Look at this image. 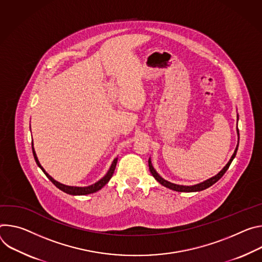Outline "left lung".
Returning a JSON list of instances; mask_svg holds the SVG:
<instances>
[{"label": "left lung", "instance_id": "8db88e82", "mask_svg": "<svg viewBox=\"0 0 262 262\" xmlns=\"http://www.w3.org/2000/svg\"><path fill=\"white\" fill-rule=\"evenodd\" d=\"M237 121H238V115H237ZM237 134H238V137H239V131H238V128H237ZM238 139H239V138H238ZM237 149H238V143H237V147H236V149H235V151H234L233 155H232V157L230 158L229 162L226 164V166H224V168H223V169L217 173V175H215L214 177H211V178H209V179L205 180L204 182H201V183H199V184L191 185V186H185V185L173 184V183H171V182H168V181L164 180L162 177H160V176L158 175V172L154 169V167H153V165H152V162H151V158H149V168H150V171H151V173L153 175V177H154V178H155V179H156V180H157L161 185H163V186H165V187H167V188H169V189L176 190V191H181V192L201 191V190H204V189H206V188L210 187L211 185H213L216 181H219V180L223 177L224 173H225V172L227 171V169L229 168V166H230V164H231L232 160L234 159V157H235V155H236V152H237Z\"/></svg>", "mask_w": 262, "mask_h": 262}]
</instances>
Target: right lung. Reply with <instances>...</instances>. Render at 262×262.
<instances>
[{"label":"right lung","instance_id":"obj_1","mask_svg":"<svg viewBox=\"0 0 262 262\" xmlns=\"http://www.w3.org/2000/svg\"><path fill=\"white\" fill-rule=\"evenodd\" d=\"M32 152H33V156H34V159H35V161H36V164L41 168V170L45 172V175L49 178V180H50L57 188H59L60 190H62V191L66 192V193L73 194V195L90 194V193H94V192L100 190V189H101L103 186H105V185L109 182V180L111 179V177H112V175H113V172H114V169H115V166H116V162H118V158H115V159L113 160V162H112V164H111V166H110L109 170L107 171L106 175H105L102 179H100L98 182H96L95 184H93V185L85 186V187L69 186V185H64V184H62V183H60V182H58V181L54 180V179L49 175V173L43 169V167L41 166V164H40L39 161H38V158H37V156H36L35 150H34V148H33V141H32Z\"/></svg>","mask_w":262,"mask_h":262}]
</instances>
